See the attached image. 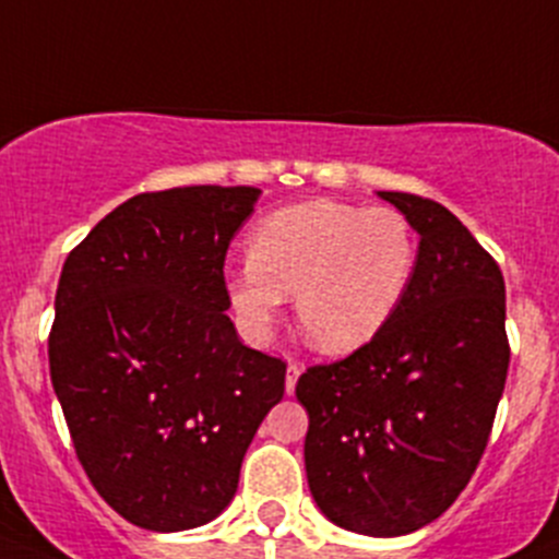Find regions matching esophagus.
I'll return each mask as SVG.
<instances>
[{"mask_svg": "<svg viewBox=\"0 0 559 559\" xmlns=\"http://www.w3.org/2000/svg\"><path fill=\"white\" fill-rule=\"evenodd\" d=\"M297 379H300V368H297V365H289V368H286V394L295 392Z\"/></svg>", "mask_w": 559, "mask_h": 559, "instance_id": "obj_1", "label": "esophagus"}]
</instances>
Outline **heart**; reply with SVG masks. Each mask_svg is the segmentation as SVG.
Instances as JSON below:
<instances>
[{
    "mask_svg": "<svg viewBox=\"0 0 559 559\" xmlns=\"http://www.w3.org/2000/svg\"><path fill=\"white\" fill-rule=\"evenodd\" d=\"M419 262L414 224L394 207L311 200L264 216L248 235V264L227 278L240 324L264 337L295 297L302 341L346 357L384 332Z\"/></svg>",
    "mask_w": 559,
    "mask_h": 559,
    "instance_id": "1",
    "label": "heart"
}]
</instances>
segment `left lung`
<instances>
[{
  "label": "left lung",
  "instance_id": "left-lung-1",
  "mask_svg": "<svg viewBox=\"0 0 559 559\" xmlns=\"http://www.w3.org/2000/svg\"><path fill=\"white\" fill-rule=\"evenodd\" d=\"M419 235L403 306L376 341L308 368L306 473L321 514L394 538L421 530L465 489L487 449L509 373L498 262L438 202L379 191Z\"/></svg>",
  "mask_w": 559,
  "mask_h": 559
}]
</instances>
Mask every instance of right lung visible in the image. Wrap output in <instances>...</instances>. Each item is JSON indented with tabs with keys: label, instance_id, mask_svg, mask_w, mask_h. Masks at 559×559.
Wrapping results in <instances>:
<instances>
[{
	"label": "right lung",
	"instance_id": "right-lung-1",
	"mask_svg": "<svg viewBox=\"0 0 559 559\" xmlns=\"http://www.w3.org/2000/svg\"><path fill=\"white\" fill-rule=\"evenodd\" d=\"M253 186H180L107 213L67 257L50 381L94 489L127 522L178 533L216 520L286 365L243 346L224 257Z\"/></svg>",
	"mask_w": 559,
	"mask_h": 559
}]
</instances>
